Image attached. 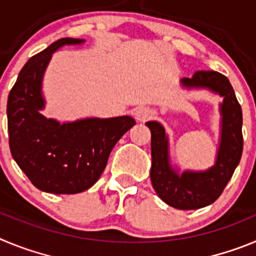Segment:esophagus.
I'll return each instance as SVG.
<instances>
[{
  "label": "esophagus",
  "instance_id": "obj_1",
  "mask_svg": "<svg viewBox=\"0 0 256 256\" xmlns=\"http://www.w3.org/2000/svg\"><path fill=\"white\" fill-rule=\"evenodd\" d=\"M152 112L148 108H144V106H141V108H137L134 112L136 119L138 122H146L148 118H151Z\"/></svg>",
  "mask_w": 256,
  "mask_h": 256
}]
</instances>
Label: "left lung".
<instances>
[{
    "label": "left lung",
    "mask_w": 256,
    "mask_h": 256,
    "mask_svg": "<svg viewBox=\"0 0 256 256\" xmlns=\"http://www.w3.org/2000/svg\"><path fill=\"white\" fill-rule=\"evenodd\" d=\"M186 88H208L223 97L220 104V144L216 164L204 172L174 170L169 162L168 137L158 122H148L151 130V183L164 202L180 210L200 209L212 204L232 178L244 148L242 110L226 76L214 70H198L180 80Z\"/></svg>",
    "instance_id": "8db88e82"
}]
</instances>
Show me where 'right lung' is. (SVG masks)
<instances>
[{"instance_id": "add662e5", "label": "right lung", "mask_w": 256, "mask_h": 256, "mask_svg": "<svg viewBox=\"0 0 256 256\" xmlns=\"http://www.w3.org/2000/svg\"><path fill=\"white\" fill-rule=\"evenodd\" d=\"M84 42L61 38L26 61L8 98V144L14 160L38 190L79 194L102 174L108 155L136 124L132 116L87 118L72 123L47 119L42 79L52 54L64 44Z\"/></svg>"}]
</instances>
